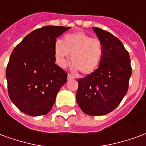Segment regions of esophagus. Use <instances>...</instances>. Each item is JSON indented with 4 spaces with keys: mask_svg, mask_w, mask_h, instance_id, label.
I'll use <instances>...</instances> for the list:
<instances>
[{
    "mask_svg": "<svg viewBox=\"0 0 146 146\" xmlns=\"http://www.w3.org/2000/svg\"><path fill=\"white\" fill-rule=\"evenodd\" d=\"M67 79H68V80H73V79H74V76H72L71 74H68V76H67Z\"/></svg>",
    "mask_w": 146,
    "mask_h": 146,
    "instance_id": "esophagus-1",
    "label": "esophagus"
}]
</instances>
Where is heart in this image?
Listing matches in <instances>:
<instances>
[{"label": "heart", "mask_w": 146, "mask_h": 146, "mask_svg": "<svg viewBox=\"0 0 146 146\" xmlns=\"http://www.w3.org/2000/svg\"><path fill=\"white\" fill-rule=\"evenodd\" d=\"M54 54L56 63L62 68L66 66L71 54L73 70L88 75L99 66L103 49L100 40L84 32H76L66 35L62 41L55 42Z\"/></svg>", "instance_id": "b5f03b06"}]
</instances>
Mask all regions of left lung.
<instances>
[{"label": "left lung", "instance_id": "1", "mask_svg": "<svg viewBox=\"0 0 146 146\" xmlns=\"http://www.w3.org/2000/svg\"><path fill=\"white\" fill-rule=\"evenodd\" d=\"M102 44L98 69L78 80L76 99L83 112L102 116L116 109L127 92L131 76V59L122 42L108 31L94 27Z\"/></svg>", "mask_w": 146, "mask_h": 146}]
</instances>
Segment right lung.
Segmentation results:
<instances>
[{
  "label": "right lung",
  "mask_w": 146,
  "mask_h": 146,
  "mask_svg": "<svg viewBox=\"0 0 146 146\" xmlns=\"http://www.w3.org/2000/svg\"><path fill=\"white\" fill-rule=\"evenodd\" d=\"M70 27L48 26L33 30L14 48L7 69L8 95L19 110L33 116L51 110L67 73L55 62L56 39Z\"/></svg>",
  "instance_id": "right-lung-1"
}]
</instances>
